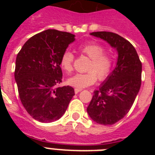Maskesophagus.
<instances>
[{"label": "esophagus", "mask_w": 155, "mask_h": 155, "mask_svg": "<svg viewBox=\"0 0 155 155\" xmlns=\"http://www.w3.org/2000/svg\"><path fill=\"white\" fill-rule=\"evenodd\" d=\"M81 91H82V89H81V88H74L75 94H78V93L80 92Z\"/></svg>", "instance_id": "34e87169"}]
</instances>
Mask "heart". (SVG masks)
Masks as SVG:
<instances>
[{"instance_id":"1","label":"heart","mask_w":155,"mask_h":155,"mask_svg":"<svg viewBox=\"0 0 155 155\" xmlns=\"http://www.w3.org/2000/svg\"><path fill=\"white\" fill-rule=\"evenodd\" d=\"M79 51L91 59L87 71L84 74H76L68 79V84L78 88H84L94 84L97 81H105L110 76L114 66L113 58L105 53V48L95 42L81 45ZM74 55L71 51L64 52L60 64L64 71L70 73L73 70Z\"/></svg>"}]
</instances>
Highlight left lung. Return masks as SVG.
Wrapping results in <instances>:
<instances>
[{
	"mask_svg": "<svg viewBox=\"0 0 155 155\" xmlns=\"http://www.w3.org/2000/svg\"><path fill=\"white\" fill-rule=\"evenodd\" d=\"M90 35L103 39L116 49L118 59L110 76L94 91L87 108L90 118L102 125H113L123 119L132 107L141 84L142 64L130 42L110 31Z\"/></svg>",
	"mask_w": 155,
	"mask_h": 155,
	"instance_id": "1",
	"label": "left lung"
}]
</instances>
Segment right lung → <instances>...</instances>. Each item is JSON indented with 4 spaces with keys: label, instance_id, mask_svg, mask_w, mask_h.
<instances>
[{
    "label": "right lung",
    "instance_id": "right-lung-1",
    "mask_svg": "<svg viewBox=\"0 0 155 155\" xmlns=\"http://www.w3.org/2000/svg\"><path fill=\"white\" fill-rule=\"evenodd\" d=\"M75 40L73 34L48 29L31 37L18 53L15 79L19 98L28 114L41 123L62 117L74 95L62 81L61 56Z\"/></svg>",
    "mask_w": 155,
    "mask_h": 155
}]
</instances>
